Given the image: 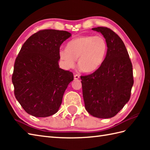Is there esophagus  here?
I'll return each mask as SVG.
<instances>
[{
  "mask_svg": "<svg viewBox=\"0 0 150 150\" xmlns=\"http://www.w3.org/2000/svg\"><path fill=\"white\" fill-rule=\"evenodd\" d=\"M79 78H80V75H79L76 74V75H74V79H76V80H77V79H79Z\"/></svg>",
  "mask_w": 150,
  "mask_h": 150,
  "instance_id": "34e87169",
  "label": "esophagus"
}]
</instances>
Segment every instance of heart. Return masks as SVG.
Listing matches in <instances>:
<instances>
[{
    "label": "heart",
    "instance_id": "b5f03b06",
    "mask_svg": "<svg viewBox=\"0 0 150 150\" xmlns=\"http://www.w3.org/2000/svg\"><path fill=\"white\" fill-rule=\"evenodd\" d=\"M108 50L106 39L101 35H84L67 44L66 49L59 50V57L66 68L75 66L76 59L84 72L96 71L104 62Z\"/></svg>",
    "mask_w": 150,
    "mask_h": 150
}]
</instances>
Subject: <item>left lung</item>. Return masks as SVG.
I'll return each mask as SVG.
<instances>
[{"instance_id":"left-lung-1","label":"left lung","mask_w":150,"mask_h":150,"mask_svg":"<svg viewBox=\"0 0 150 150\" xmlns=\"http://www.w3.org/2000/svg\"><path fill=\"white\" fill-rule=\"evenodd\" d=\"M100 32L108 44L101 66L90 75L81 76L85 108L95 117L108 119L122 109L131 96L133 68L128 51L117 34L106 27L92 28Z\"/></svg>"}]
</instances>
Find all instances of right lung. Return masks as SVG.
<instances>
[{"instance_id": "1", "label": "right lung", "mask_w": 150, "mask_h": 150, "mask_svg": "<svg viewBox=\"0 0 150 150\" xmlns=\"http://www.w3.org/2000/svg\"><path fill=\"white\" fill-rule=\"evenodd\" d=\"M66 31L43 30L30 37L15 59L12 82L15 98L26 113L46 117L58 111L73 74L59 68L60 45Z\"/></svg>"}]
</instances>
